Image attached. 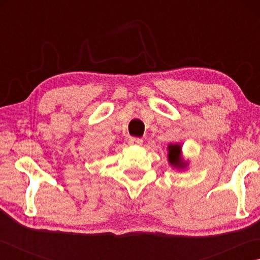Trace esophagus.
I'll return each instance as SVG.
<instances>
[{"instance_id":"1","label":"esophagus","mask_w":260,"mask_h":260,"mask_svg":"<svg viewBox=\"0 0 260 260\" xmlns=\"http://www.w3.org/2000/svg\"><path fill=\"white\" fill-rule=\"evenodd\" d=\"M142 143H143V140L139 138H131L128 140V144H131V146H141Z\"/></svg>"}]
</instances>
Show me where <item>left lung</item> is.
<instances>
[{"label": "left lung", "mask_w": 260, "mask_h": 260, "mask_svg": "<svg viewBox=\"0 0 260 260\" xmlns=\"http://www.w3.org/2000/svg\"><path fill=\"white\" fill-rule=\"evenodd\" d=\"M169 150V162L178 169H184L187 166V162L182 160L181 158V147L179 144H170L167 147Z\"/></svg>", "instance_id": "left-lung-1"}]
</instances>
